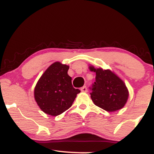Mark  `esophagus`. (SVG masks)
<instances>
[{
  "mask_svg": "<svg viewBox=\"0 0 154 154\" xmlns=\"http://www.w3.org/2000/svg\"><path fill=\"white\" fill-rule=\"evenodd\" d=\"M80 91L83 92V93H86V92L88 91V89H87V88H86V86H83L82 88H81Z\"/></svg>",
  "mask_w": 154,
  "mask_h": 154,
  "instance_id": "obj_1",
  "label": "esophagus"
}]
</instances>
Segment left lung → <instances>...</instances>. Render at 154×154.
Here are the masks:
<instances>
[{
    "label": "left lung",
    "instance_id": "left-lung-1",
    "mask_svg": "<svg viewBox=\"0 0 154 154\" xmlns=\"http://www.w3.org/2000/svg\"><path fill=\"white\" fill-rule=\"evenodd\" d=\"M96 74L91 98L94 104L109 112L122 109L128 101L129 91L125 83L110 69L89 66Z\"/></svg>",
    "mask_w": 154,
    "mask_h": 154
}]
</instances>
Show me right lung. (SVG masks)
Instances as JSON below:
<instances>
[{"instance_id": "add662e5", "label": "right lung", "mask_w": 154, "mask_h": 154, "mask_svg": "<svg viewBox=\"0 0 154 154\" xmlns=\"http://www.w3.org/2000/svg\"><path fill=\"white\" fill-rule=\"evenodd\" d=\"M69 66L56 61L51 65L38 79L34 90L35 101L40 109L51 116H58L72 106L80 93L72 84L67 74Z\"/></svg>"}]
</instances>
